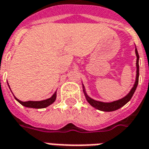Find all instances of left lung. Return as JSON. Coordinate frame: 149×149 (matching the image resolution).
I'll return each instance as SVG.
<instances>
[{
	"label": "left lung",
	"instance_id": "8db88e82",
	"mask_svg": "<svg viewBox=\"0 0 149 149\" xmlns=\"http://www.w3.org/2000/svg\"><path fill=\"white\" fill-rule=\"evenodd\" d=\"M135 52H136V55H137V77H136V81L134 85V87H132V89L130 91V93L128 94L127 96H125L124 97H123L122 99L118 100L116 102H110V103H106V102H97L95 100L91 98L87 95L85 91H84V92L85 94L86 98H87V102H89L90 105H92L93 107L97 109L102 110L104 112H112V111H115V110L120 109V108L123 107V105H126L132 97L134 93L135 90L137 88V86L138 84V79H139V64H138V60H139V55H138V51L137 49H135Z\"/></svg>",
	"mask_w": 149,
	"mask_h": 149
}]
</instances>
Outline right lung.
Returning <instances> with one entry per match:
<instances>
[{"label":"right lung","mask_w":149,"mask_h":149,"mask_svg":"<svg viewBox=\"0 0 149 149\" xmlns=\"http://www.w3.org/2000/svg\"><path fill=\"white\" fill-rule=\"evenodd\" d=\"M15 99H16L21 105L25 106V107L34 108V109H43V108H46L47 107L48 105H52V103L55 101V99H56V92L52 95V97H50L48 99L44 100V101H40V102H33V101L22 102L20 100L17 99L16 97H15Z\"/></svg>","instance_id":"add662e5"}]
</instances>
